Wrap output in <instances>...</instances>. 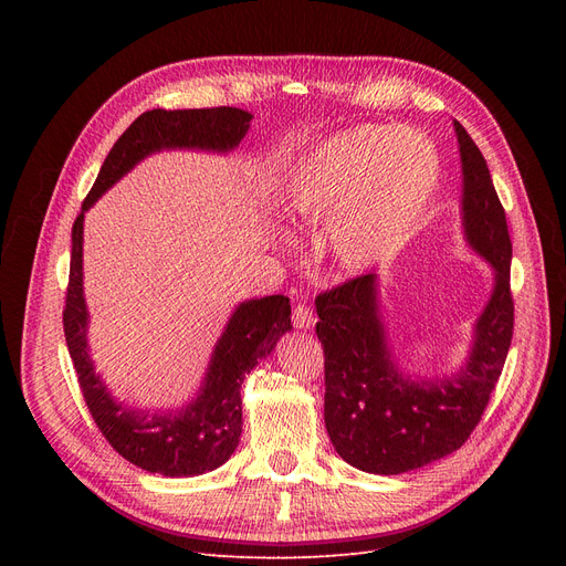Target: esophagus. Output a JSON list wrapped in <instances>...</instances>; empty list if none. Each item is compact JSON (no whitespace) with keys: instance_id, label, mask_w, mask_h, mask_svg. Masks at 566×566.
<instances>
[{"instance_id":"1","label":"esophagus","mask_w":566,"mask_h":566,"mask_svg":"<svg viewBox=\"0 0 566 566\" xmlns=\"http://www.w3.org/2000/svg\"><path fill=\"white\" fill-rule=\"evenodd\" d=\"M314 323H316V318H314V314H312V310L307 305H295L293 307V325H295V331H310Z\"/></svg>"}]
</instances>
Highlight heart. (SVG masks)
Returning a JSON list of instances; mask_svg holds the SVG:
<instances>
[{
	"instance_id": "1",
	"label": "heart",
	"mask_w": 566,
	"mask_h": 566,
	"mask_svg": "<svg viewBox=\"0 0 566 566\" xmlns=\"http://www.w3.org/2000/svg\"><path fill=\"white\" fill-rule=\"evenodd\" d=\"M440 186L436 144L415 128L358 126L325 139L293 167L282 211L314 222L331 216L325 248L348 273L388 252Z\"/></svg>"
}]
</instances>
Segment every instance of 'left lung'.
<instances>
[{
  "label": "left lung",
  "mask_w": 566,
  "mask_h": 566,
  "mask_svg": "<svg viewBox=\"0 0 566 566\" xmlns=\"http://www.w3.org/2000/svg\"><path fill=\"white\" fill-rule=\"evenodd\" d=\"M454 130L463 171V235L470 250L493 268L491 298L474 321L461 369L442 378H412L397 367L374 273L316 298L325 429L346 463L374 474H401L457 452L482 420L512 344L507 218L478 144L459 122Z\"/></svg>",
  "instance_id": "left-lung-1"
}]
</instances>
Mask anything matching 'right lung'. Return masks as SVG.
<instances>
[{
  "instance_id": "1",
  "label": "right lung",
  "mask_w": 566,
  "mask_h": 566,
  "mask_svg": "<svg viewBox=\"0 0 566 566\" xmlns=\"http://www.w3.org/2000/svg\"><path fill=\"white\" fill-rule=\"evenodd\" d=\"M252 114L238 107L151 109L137 116L107 154L92 192L73 224L64 335L84 401L101 433L133 465L165 478H195L220 468L243 431L241 385L291 331L286 295H265L238 305L218 339L197 397L178 410H137L116 401L88 358V312L82 286L84 213L146 156L165 148L229 154L241 144Z\"/></svg>"
}]
</instances>
